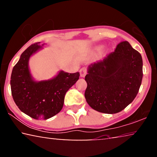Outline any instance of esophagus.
Returning a JSON list of instances; mask_svg holds the SVG:
<instances>
[{"mask_svg":"<svg viewBox=\"0 0 157 157\" xmlns=\"http://www.w3.org/2000/svg\"><path fill=\"white\" fill-rule=\"evenodd\" d=\"M79 73H80V76L82 78H84L85 75H86V71L84 68H82L80 71H79Z\"/></svg>","mask_w":157,"mask_h":157,"instance_id":"obj_1","label":"esophagus"}]
</instances>
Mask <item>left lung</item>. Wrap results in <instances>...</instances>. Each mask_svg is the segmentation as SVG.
<instances>
[{
	"label": "left lung",
	"mask_w": 157,
	"mask_h": 157,
	"mask_svg": "<svg viewBox=\"0 0 157 157\" xmlns=\"http://www.w3.org/2000/svg\"><path fill=\"white\" fill-rule=\"evenodd\" d=\"M87 73L84 96L89 105L101 113H118L139 91L143 78L141 55L128 41L121 42L104 59L90 64Z\"/></svg>",
	"instance_id": "1"
}]
</instances>
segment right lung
Returning <instances> with one entry per match:
<instances>
[{"label":"right lung","instance_id":"add662e5","mask_svg":"<svg viewBox=\"0 0 157 157\" xmlns=\"http://www.w3.org/2000/svg\"><path fill=\"white\" fill-rule=\"evenodd\" d=\"M44 44L31 45L21 54L12 69V95L18 109L36 120H46L62 110L66 93L78 80L79 73H68L60 71L54 78L36 81L29 69V59Z\"/></svg>","mask_w":157,"mask_h":157}]
</instances>
